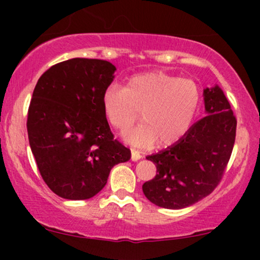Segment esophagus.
<instances>
[{
  "instance_id": "34e87169",
  "label": "esophagus",
  "mask_w": 260,
  "mask_h": 260,
  "mask_svg": "<svg viewBox=\"0 0 260 260\" xmlns=\"http://www.w3.org/2000/svg\"><path fill=\"white\" fill-rule=\"evenodd\" d=\"M142 155H140V153L139 151H137V150H134V149H132V161H138V160H140L142 159Z\"/></svg>"
}]
</instances>
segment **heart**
<instances>
[{"label": "heart", "mask_w": 260, "mask_h": 260, "mask_svg": "<svg viewBox=\"0 0 260 260\" xmlns=\"http://www.w3.org/2000/svg\"><path fill=\"white\" fill-rule=\"evenodd\" d=\"M201 101L198 85L165 73H147L127 80L124 88L111 84L104 90L101 106L107 122L118 131L138 118L143 123L124 133L136 147L171 144L180 139L192 123Z\"/></svg>", "instance_id": "b5f03b06"}]
</instances>
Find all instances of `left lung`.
<instances>
[{
  "label": "left lung",
  "mask_w": 260,
  "mask_h": 260,
  "mask_svg": "<svg viewBox=\"0 0 260 260\" xmlns=\"http://www.w3.org/2000/svg\"><path fill=\"white\" fill-rule=\"evenodd\" d=\"M205 115L164 150L147 156L156 176L143 184L153 204L183 209L210 194L221 180L235 144L237 121L219 85L205 88Z\"/></svg>",
  "instance_id": "left-lung-1"
}]
</instances>
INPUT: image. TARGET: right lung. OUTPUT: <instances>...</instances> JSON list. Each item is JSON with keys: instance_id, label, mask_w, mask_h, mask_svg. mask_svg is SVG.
<instances>
[{"instance_id": "right-lung-1", "label": "right lung", "mask_w": 260, "mask_h": 260, "mask_svg": "<svg viewBox=\"0 0 260 260\" xmlns=\"http://www.w3.org/2000/svg\"><path fill=\"white\" fill-rule=\"evenodd\" d=\"M115 71L104 59L72 58L49 68L35 85L29 144L45 183L61 198H91L113 166L131 159L129 149L113 139L101 106Z\"/></svg>"}]
</instances>
